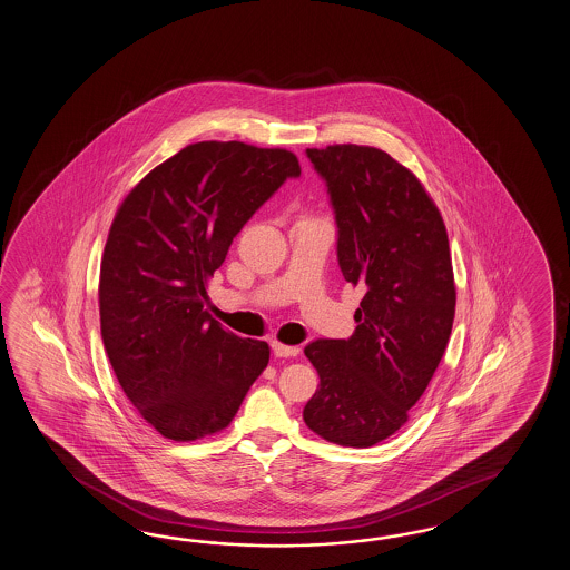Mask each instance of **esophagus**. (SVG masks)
<instances>
[{
	"mask_svg": "<svg viewBox=\"0 0 570 570\" xmlns=\"http://www.w3.org/2000/svg\"><path fill=\"white\" fill-rule=\"evenodd\" d=\"M272 351L276 356H296V354L301 353V348L298 346H286V344H279V342H272Z\"/></svg>",
	"mask_w": 570,
	"mask_h": 570,
	"instance_id": "1",
	"label": "esophagus"
}]
</instances>
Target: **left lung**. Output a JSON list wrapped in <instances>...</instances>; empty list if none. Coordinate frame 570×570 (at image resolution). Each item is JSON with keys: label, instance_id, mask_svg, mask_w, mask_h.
<instances>
[{"label": "left lung", "instance_id": "1", "mask_svg": "<svg viewBox=\"0 0 570 570\" xmlns=\"http://www.w3.org/2000/svg\"><path fill=\"white\" fill-rule=\"evenodd\" d=\"M307 157L336 217L340 272L365 296L351 338L305 346L320 385L303 419L327 442L370 448L409 421L446 351L456 307L446 226L382 149L332 145Z\"/></svg>", "mask_w": 570, "mask_h": 570}]
</instances>
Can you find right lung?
I'll use <instances>...</instances> for the list:
<instances>
[{"label": "right lung", "instance_id": "obj_1", "mask_svg": "<svg viewBox=\"0 0 570 570\" xmlns=\"http://www.w3.org/2000/svg\"><path fill=\"white\" fill-rule=\"evenodd\" d=\"M298 176L286 149L203 140L151 169L114 217L101 338L126 399L164 438L193 442L228 428L267 367V342L209 317L205 284L253 214Z\"/></svg>", "mask_w": 570, "mask_h": 570}]
</instances>
